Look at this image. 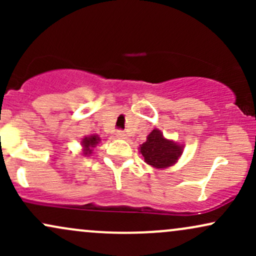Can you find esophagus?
Wrapping results in <instances>:
<instances>
[{
	"instance_id": "obj_1",
	"label": "esophagus",
	"mask_w": 256,
	"mask_h": 256,
	"mask_svg": "<svg viewBox=\"0 0 256 256\" xmlns=\"http://www.w3.org/2000/svg\"><path fill=\"white\" fill-rule=\"evenodd\" d=\"M116 137L118 138H125L126 137V134H125V132L124 131H122V130H119V131H116Z\"/></svg>"
}]
</instances>
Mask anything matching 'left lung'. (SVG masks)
I'll list each match as a JSON object with an SVG mask.
<instances>
[{
	"instance_id": "obj_1",
	"label": "left lung",
	"mask_w": 256,
	"mask_h": 256,
	"mask_svg": "<svg viewBox=\"0 0 256 256\" xmlns=\"http://www.w3.org/2000/svg\"><path fill=\"white\" fill-rule=\"evenodd\" d=\"M144 162L155 168H166L174 165L183 152V146L164 137L160 130H152L140 146Z\"/></svg>"
}]
</instances>
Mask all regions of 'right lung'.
Wrapping results in <instances>:
<instances>
[{
    "label": "right lung",
    "mask_w": 256,
    "mask_h": 256,
    "mask_svg": "<svg viewBox=\"0 0 256 256\" xmlns=\"http://www.w3.org/2000/svg\"><path fill=\"white\" fill-rule=\"evenodd\" d=\"M101 142V138L98 134H91V136L84 137L82 140V146H83V155H90L92 152V148H95Z\"/></svg>",
    "instance_id": "obj_1"
}]
</instances>
